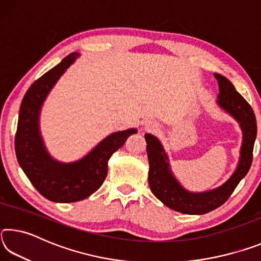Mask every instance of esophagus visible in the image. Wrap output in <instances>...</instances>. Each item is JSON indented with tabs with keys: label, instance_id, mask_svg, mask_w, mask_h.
Returning a JSON list of instances; mask_svg holds the SVG:
<instances>
[{
	"label": "esophagus",
	"instance_id": "esophagus-1",
	"mask_svg": "<svg viewBox=\"0 0 261 261\" xmlns=\"http://www.w3.org/2000/svg\"><path fill=\"white\" fill-rule=\"evenodd\" d=\"M145 129L149 130V131L156 130L158 129V125L154 122H152V121H147L146 123H145Z\"/></svg>",
	"mask_w": 261,
	"mask_h": 261
}]
</instances>
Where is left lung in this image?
Returning <instances> with one entry per match:
<instances>
[{
	"label": "left lung",
	"instance_id": "obj_1",
	"mask_svg": "<svg viewBox=\"0 0 261 261\" xmlns=\"http://www.w3.org/2000/svg\"><path fill=\"white\" fill-rule=\"evenodd\" d=\"M219 83V107L236 120L243 134L240 160L237 167L226 182L220 187L201 192H192L185 189L171 170L169 158L161 141L151 134L145 135L149 163L148 184L159 200L170 210L190 215L206 214L227 201L238 183L245 177L252 163V154L257 121L251 106L238 93L231 82L220 73H214Z\"/></svg>",
	"mask_w": 261,
	"mask_h": 261
}]
</instances>
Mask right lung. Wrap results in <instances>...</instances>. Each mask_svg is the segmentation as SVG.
<instances>
[{"label": "right lung", "instance_id": "obj_1", "mask_svg": "<svg viewBox=\"0 0 261 261\" xmlns=\"http://www.w3.org/2000/svg\"><path fill=\"white\" fill-rule=\"evenodd\" d=\"M81 56L71 53L38 81L21 101L15 138L16 156L33 187L48 200L74 202L94 193L108 173V161L113 153L124 145L137 129L113 132L88 152L72 162H61L53 158L40 131V114L48 94L67 69Z\"/></svg>", "mask_w": 261, "mask_h": 261}]
</instances>
